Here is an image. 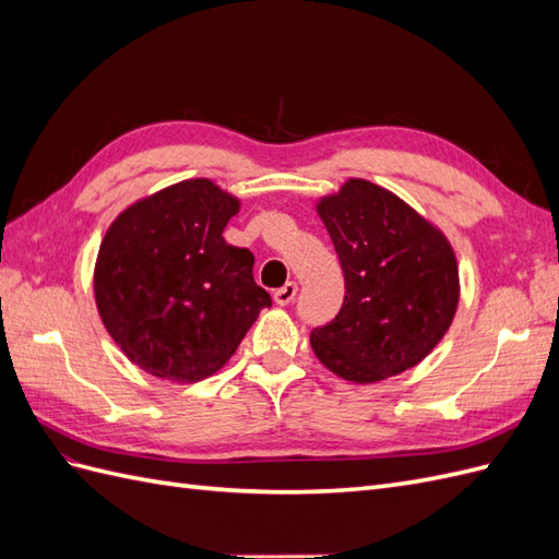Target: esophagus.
<instances>
[{
    "label": "esophagus",
    "mask_w": 559,
    "mask_h": 559,
    "mask_svg": "<svg viewBox=\"0 0 559 559\" xmlns=\"http://www.w3.org/2000/svg\"><path fill=\"white\" fill-rule=\"evenodd\" d=\"M296 292H298V284L296 282H286L282 289L275 292V302L277 306H289V302L296 298Z\"/></svg>",
    "instance_id": "obj_1"
}]
</instances>
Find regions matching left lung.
Returning <instances> with one entry per match:
<instances>
[{
  "label": "left lung",
  "mask_w": 559,
  "mask_h": 559,
  "mask_svg": "<svg viewBox=\"0 0 559 559\" xmlns=\"http://www.w3.org/2000/svg\"><path fill=\"white\" fill-rule=\"evenodd\" d=\"M345 273V300L310 333L317 359L349 382H378L417 366L441 343L460 302V270L445 235L366 179L319 200Z\"/></svg>",
  "instance_id": "8db88e82"
}]
</instances>
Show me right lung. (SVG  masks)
Here are the masks:
<instances>
[{"mask_svg": "<svg viewBox=\"0 0 559 559\" xmlns=\"http://www.w3.org/2000/svg\"><path fill=\"white\" fill-rule=\"evenodd\" d=\"M240 200L189 179L134 202L99 245L95 300L109 335L146 373L198 382L214 376L263 308L253 253L224 240Z\"/></svg>", "mask_w": 559, "mask_h": 559, "instance_id": "right-lung-1", "label": "right lung"}]
</instances>
